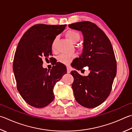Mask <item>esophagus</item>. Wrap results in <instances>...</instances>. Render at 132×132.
I'll use <instances>...</instances> for the list:
<instances>
[{"instance_id": "obj_1", "label": "esophagus", "mask_w": 132, "mask_h": 132, "mask_svg": "<svg viewBox=\"0 0 132 132\" xmlns=\"http://www.w3.org/2000/svg\"><path fill=\"white\" fill-rule=\"evenodd\" d=\"M70 71H71V70H70V68H69V67H67V73H70Z\"/></svg>"}]
</instances>
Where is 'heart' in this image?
I'll return each instance as SVG.
<instances>
[{"label":"heart","mask_w":132,"mask_h":132,"mask_svg":"<svg viewBox=\"0 0 132 132\" xmlns=\"http://www.w3.org/2000/svg\"><path fill=\"white\" fill-rule=\"evenodd\" d=\"M65 36L67 39L73 43H76L80 39V34L77 31L75 30H68L65 33ZM58 39V37L56 36L52 40L51 43V48L52 50H55ZM74 57H75V55L73 54H62L60 55L58 57V60L59 62H61L62 63L68 64L74 58Z\"/></svg>","instance_id":"1"}]
</instances>
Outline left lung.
I'll use <instances>...</instances> for the list:
<instances>
[{"mask_svg":"<svg viewBox=\"0 0 132 132\" xmlns=\"http://www.w3.org/2000/svg\"><path fill=\"white\" fill-rule=\"evenodd\" d=\"M68 26L84 36L82 53L74 66L78 70L85 66L90 70L88 76L71 71L74 97L81 106L92 109L103 103L111 92L117 73L114 50L106 35L94 23L83 21Z\"/></svg>","mask_w":132,"mask_h":132,"instance_id":"1","label":"left lung"}]
</instances>
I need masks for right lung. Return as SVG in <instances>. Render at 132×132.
Masks as SVG:
<instances>
[{
    "instance_id": "obj_1",
    "label": "right lung",
    "mask_w": 132,
    "mask_h": 132,
    "mask_svg": "<svg viewBox=\"0 0 132 132\" xmlns=\"http://www.w3.org/2000/svg\"><path fill=\"white\" fill-rule=\"evenodd\" d=\"M66 26L35 25L18 43L14 54L13 71L19 93L31 106L43 108L51 103L55 97L54 85L66 73V66L58 62L50 70L44 69L42 60L52 55V40Z\"/></svg>"
}]
</instances>
